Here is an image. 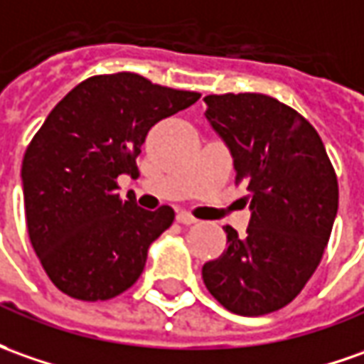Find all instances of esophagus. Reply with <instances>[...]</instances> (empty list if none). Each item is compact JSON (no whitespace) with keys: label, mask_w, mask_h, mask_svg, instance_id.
<instances>
[{"label":"esophagus","mask_w":364,"mask_h":364,"mask_svg":"<svg viewBox=\"0 0 364 364\" xmlns=\"http://www.w3.org/2000/svg\"><path fill=\"white\" fill-rule=\"evenodd\" d=\"M177 221L181 225H193V223H197V219L193 217V215H189L187 211H179L177 213Z\"/></svg>","instance_id":"34e87169"}]
</instances>
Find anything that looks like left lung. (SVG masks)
Instances as JSON below:
<instances>
[{"instance_id":"left-lung-1","label":"left lung","mask_w":364,"mask_h":364,"mask_svg":"<svg viewBox=\"0 0 364 364\" xmlns=\"http://www.w3.org/2000/svg\"><path fill=\"white\" fill-rule=\"evenodd\" d=\"M205 117L231 151L235 181L251 209L247 233L223 227L227 249L203 265L209 293L243 317L279 311L323 259L338 209V185L309 121L263 93L207 95Z\"/></svg>"}]
</instances>
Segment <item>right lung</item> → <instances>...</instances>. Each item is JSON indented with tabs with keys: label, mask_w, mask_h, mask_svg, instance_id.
<instances>
[{
	"label": "right lung",
	"mask_w": 364,
	"mask_h": 364,
	"mask_svg": "<svg viewBox=\"0 0 364 364\" xmlns=\"http://www.w3.org/2000/svg\"><path fill=\"white\" fill-rule=\"evenodd\" d=\"M201 97L137 73L81 81L47 115L21 165L29 241L51 283L79 301H107L143 273L151 243L175 219L117 193L137 173L149 129Z\"/></svg>",
	"instance_id": "right-lung-1"
}]
</instances>
